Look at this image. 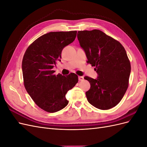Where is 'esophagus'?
<instances>
[{"label":"esophagus","instance_id":"obj_1","mask_svg":"<svg viewBox=\"0 0 147 147\" xmlns=\"http://www.w3.org/2000/svg\"><path fill=\"white\" fill-rule=\"evenodd\" d=\"M84 80L83 77H78V80L79 81H83Z\"/></svg>","mask_w":147,"mask_h":147}]
</instances>
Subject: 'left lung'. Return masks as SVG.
Returning a JSON list of instances; mask_svg holds the SVG:
<instances>
[{"label":"left lung","mask_w":147,"mask_h":147,"mask_svg":"<svg viewBox=\"0 0 147 147\" xmlns=\"http://www.w3.org/2000/svg\"><path fill=\"white\" fill-rule=\"evenodd\" d=\"M77 38L85 51L87 63L94 66L97 79L84 78L91 88L86 92L89 103L100 110H109L121 101L129 85L131 64L123 46L97 29L78 31Z\"/></svg>","instance_id":"left-lung-1"}]
</instances>
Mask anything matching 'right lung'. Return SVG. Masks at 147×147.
Masks as SVG:
<instances>
[{
    "label": "right lung",
    "mask_w": 147,
    "mask_h": 147,
    "mask_svg": "<svg viewBox=\"0 0 147 147\" xmlns=\"http://www.w3.org/2000/svg\"><path fill=\"white\" fill-rule=\"evenodd\" d=\"M77 31L51 32L31 43L22 61L24 85L35 104L47 112L54 113L64 109L69 101L67 92L78 82V76L55 75L53 70L61 61L63 48L72 43Z\"/></svg>",
    "instance_id": "obj_1"
}]
</instances>
